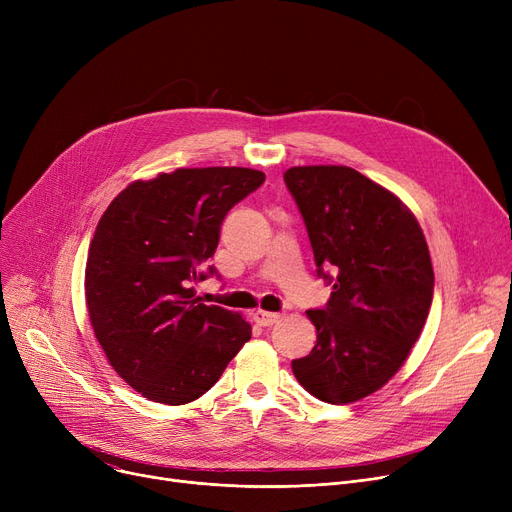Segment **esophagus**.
Returning <instances> with one entry per match:
<instances>
[{
	"instance_id": "esophagus-1",
	"label": "esophagus",
	"mask_w": 512,
	"mask_h": 512,
	"mask_svg": "<svg viewBox=\"0 0 512 512\" xmlns=\"http://www.w3.org/2000/svg\"><path fill=\"white\" fill-rule=\"evenodd\" d=\"M253 319L257 321L259 326L267 328V326H274V324H278V321H280V313H272V311L257 309V311L253 313Z\"/></svg>"
}]
</instances>
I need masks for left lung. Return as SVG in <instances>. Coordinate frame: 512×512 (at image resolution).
Wrapping results in <instances>:
<instances>
[{
  "label": "left lung",
  "mask_w": 512,
  "mask_h": 512,
  "mask_svg": "<svg viewBox=\"0 0 512 512\" xmlns=\"http://www.w3.org/2000/svg\"><path fill=\"white\" fill-rule=\"evenodd\" d=\"M284 182L305 220L317 276L334 282L326 309L307 311L317 344L292 361V373L315 398L348 405L407 361L432 307V259L413 211L361 172L294 166Z\"/></svg>",
  "instance_id": "obj_1"
}]
</instances>
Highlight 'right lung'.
I'll list each match as a JSON object with an SVG mask.
<instances>
[{
    "label": "right lung",
    "mask_w": 512,
    "mask_h": 512,
    "mask_svg": "<svg viewBox=\"0 0 512 512\" xmlns=\"http://www.w3.org/2000/svg\"><path fill=\"white\" fill-rule=\"evenodd\" d=\"M263 180L251 168H178L134 180L101 215L85 270L89 319L107 361L145 398L197 400L249 342V321L201 303L193 284L226 213Z\"/></svg>",
    "instance_id": "obj_1"
}]
</instances>
